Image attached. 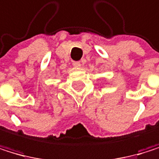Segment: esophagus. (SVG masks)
Returning <instances> with one entry per match:
<instances>
[{"instance_id":"1","label":"esophagus","mask_w":159,"mask_h":159,"mask_svg":"<svg viewBox=\"0 0 159 159\" xmlns=\"http://www.w3.org/2000/svg\"><path fill=\"white\" fill-rule=\"evenodd\" d=\"M72 65H73L74 67H77V68H78V67H80V66H81V63L79 62V61H74V62L72 63Z\"/></svg>"}]
</instances>
